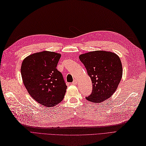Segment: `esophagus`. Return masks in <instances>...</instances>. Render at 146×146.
Returning a JSON list of instances; mask_svg holds the SVG:
<instances>
[{
	"label": "esophagus",
	"instance_id": "34e87169",
	"mask_svg": "<svg viewBox=\"0 0 146 146\" xmlns=\"http://www.w3.org/2000/svg\"><path fill=\"white\" fill-rule=\"evenodd\" d=\"M77 84V81L76 80V79H74V80H73V82H72V84H74V85H76Z\"/></svg>",
	"mask_w": 146,
	"mask_h": 146
}]
</instances>
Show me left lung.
Here are the masks:
<instances>
[{
    "mask_svg": "<svg viewBox=\"0 0 146 146\" xmlns=\"http://www.w3.org/2000/svg\"><path fill=\"white\" fill-rule=\"evenodd\" d=\"M92 82V92L85 97L98 103L107 100L115 93L122 77L123 69L119 57L111 52L92 51L79 56Z\"/></svg>",
    "mask_w": 146,
    "mask_h": 146,
    "instance_id": "8db88e82",
    "label": "left lung"
}]
</instances>
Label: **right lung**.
Instances as JSON below:
<instances>
[{"mask_svg":"<svg viewBox=\"0 0 146 146\" xmlns=\"http://www.w3.org/2000/svg\"><path fill=\"white\" fill-rule=\"evenodd\" d=\"M61 54L42 51L23 60L21 74L28 93L46 107L58 105L66 94L67 86L61 72L56 69Z\"/></svg>","mask_w":146,"mask_h":146,"instance_id":"add662e5","label":"right lung"}]
</instances>
